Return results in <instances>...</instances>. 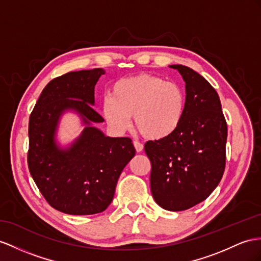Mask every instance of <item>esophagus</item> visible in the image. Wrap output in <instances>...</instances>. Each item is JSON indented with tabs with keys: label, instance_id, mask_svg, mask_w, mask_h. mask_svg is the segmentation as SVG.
Listing matches in <instances>:
<instances>
[{
	"label": "esophagus",
	"instance_id": "esophagus-1",
	"mask_svg": "<svg viewBox=\"0 0 261 261\" xmlns=\"http://www.w3.org/2000/svg\"><path fill=\"white\" fill-rule=\"evenodd\" d=\"M133 145H135L137 152H142L143 151V144L140 143L139 141H133Z\"/></svg>",
	"mask_w": 261,
	"mask_h": 261
}]
</instances>
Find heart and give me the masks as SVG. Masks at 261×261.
<instances>
[{
  "label": "heart",
  "mask_w": 261,
  "mask_h": 261,
  "mask_svg": "<svg viewBox=\"0 0 261 261\" xmlns=\"http://www.w3.org/2000/svg\"><path fill=\"white\" fill-rule=\"evenodd\" d=\"M132 115L140 132L151 140H165L181 126L185 115V95L181 87L165 79L138 75L113 85L102 102V116L110 129L123 133Z\"/></svg>",
  "instance_id": "b5f03b06"
}]
</instances>
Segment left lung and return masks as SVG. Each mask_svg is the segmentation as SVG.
Wrapping results in <instances>:
<instances>
[{"label": "left lung", "instance_id": "left-lung-1", "mask_svg": "<svg viewBox=\"0 0 261 261\" xmlns=\"http://www.w3.org/2000/svg\"><path fill=\"white\" fill-rule=\"evenodd\" d=\"M185 83V115L179 129L165 140L148 141L151 192L166 211L189 210L217 188L226 161L227 124L218 93L190 67L171 65Z\"/></svg>", "mask_w": 261, "mask_h": 261}]
</instances>
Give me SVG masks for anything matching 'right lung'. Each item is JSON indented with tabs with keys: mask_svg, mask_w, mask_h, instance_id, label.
Here are the masks:
<instances>
[{
	"mask_svg": "<svg viewBox=\"0 0 261 261\" xmlns=\"http://www.w3.org/2000/svg\"><path fill=\"white\" fill-rule=\"evenodd\" d=\"M102 68L70 71L43 89L29 123V169L45 199L69 215L103 212L115 195L118 178L135 156L130 138H111L93 124L105 120L93 110L95 86ZM66 112L81 118L84 130L68 146L57 141Z\"/></svg>",
	"mask_w": 261,
	"mask_h": 261,
	"instance_id": "right-lung-1",
	"label": "right lung"
}]
</instances>
